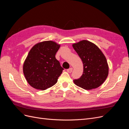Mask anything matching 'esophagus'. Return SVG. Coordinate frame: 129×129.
Here are the masks:
<instances>
[{"label": "esophagus", "mask_w": 129, "mask_h": 129, "mask_svg": "<svg viewBox=\"0 0 129 129\" xmlns=\"http://www.w3.org/2000/svg\"><path fill=\"white\" fill-rule=\"evenodd\" d=\"M67 72L69 73H71L72 72V71H73V68H70L68 69L67 70Z\"/></svg>", "instance_id": "34e87169"}]
</instances>
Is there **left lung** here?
<instances>
[{
    "label": "left lung",
    "mask_w": 129,
    "mask_h": 129,
    "mask_svg": "<svg viewBox=\"0 0 129 129\" xmlns=\"http://www.w3.org/2000/svg\"><path fill=\"white\" fill-rule=\"evenodd\" d=\"M73 47L83 64L82 75L79 79L74 80V83L85 90L98 88L108 75L106 57L98 47L88 40L74 44Z\"/></svg>",
    "instance_id": "obj_1"
}]
</instances>
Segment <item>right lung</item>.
<instances>
[{
	"mask_svg": "<svg viewBox=\"0 0 129 129\" xmlns=\"http://www.w3.org/2000/svg\"><path fill=\"white\" fill-rule=\"evenodd\" d=\"M60 45L52 41L35 45L23 65V72L29 84L44 90L55 84L63 68L55 58Z\"/></svg>",
	"mask_w": 129,
	"mask_h": 129,
	"instance_id": "obj_1",
	"label": "right lung"
}]
</instances>
